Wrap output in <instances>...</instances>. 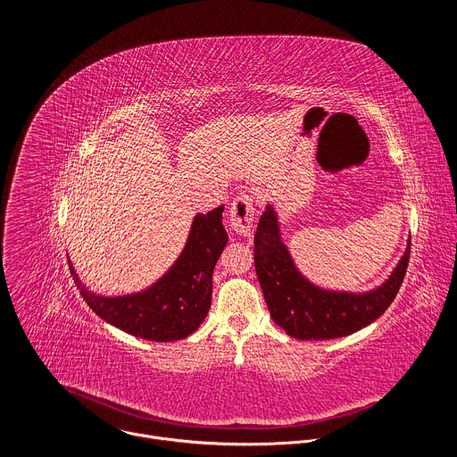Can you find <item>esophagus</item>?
I'll use <instances>...</instances> for the list:
<instances>
[{
    "label": "esophagus",
    "mask_w": 457,
    "mask_h": 457,
    "mask_svg": "<svg viewBox=\"0 0 457 457\" xmlns=\"http://www.w3.org/2000/svg\"><path fill=\"white\" fill-rule=\"evenodd\" d=\"M254 220V197L251 193H240L231 203L228 226L235 235L249 237Z\"/></svg>",
    "instance_id": "esophagus-1"
}]
</instances>
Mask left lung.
<instances>
[{
	"label": "left lung",
	"mask_w": 457,
	"mask_h": 457,
	"mask_svg": "<svg viewBox=\"0 0 457 457\" xmlns=\"http://www.w3.org/2000/svg\"><path fill=\"white\" fill-rule=\"evenodd\" d=\"M254 270L273 321L298 340H331L353 335L379 318L396 298L409 268L411 247L390 278L365 295L331 293L309 284L280 240L273 208L254 233Z\"/></svg>",
	"instance_id": "obj_1"
}]
</instances>
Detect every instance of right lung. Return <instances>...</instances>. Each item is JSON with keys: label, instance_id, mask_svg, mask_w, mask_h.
I'll use <instances>...</instances> for the list:
<instances>
[{"label": "right lung", "instance_id": "1", "mask_svg": "<svg viewBox=\"0 0 457 457\" xmlns=\"http://www.w3.org/2000/svg\"><path fill=\"white\" fill-rule=\"evenodd\" d=\"M224 206L197 215L177 262L146 291L126 296H99L88 291L72 264L74 282L90 309L117 329L152 342L182 340L204 321L213 293V270L228 244Z\"/></svg>", "mask_w": 457, "mask_h": 457}]
</instances>
